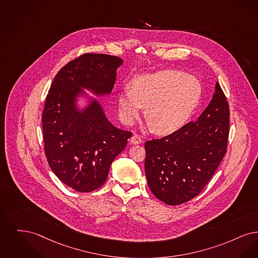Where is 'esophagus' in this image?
I'll return each instance as SVG.
<instances>
[{"mask_svg":"<svg viewBox=\"0 0 258 258\" xmlns=\"http://www.w3.org/2000/svg\"><path fill=\"white\" fill-rule=\"evenodd\" d=\"M130 142H131L132 145H139V144H141L143 141H142V139H141V137H140L139 135L136 134L130 139Z\"/></svg>","mask_w":258,"mask_h":258,"instance_id":"esophagus-1","label":"esophagus"}]
</instances>
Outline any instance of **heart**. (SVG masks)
<instances>
[{"label":"heart","instance_id":"heart-1","mask_svg":"<svg viewBox=\"0 0 258 258\" xmlns=\"http://www.w3.org/2000/svg\"><path fill=\"white\" fill-rule=\"evenodd\" d=\"M199 80L177 70H159L135 78L131 90L118 96L119 113L132 124L146 106V118L158 134H170L181 128L201 99Z\"/></svg>","mask_w":258,"mask_h":258}]
</instances>
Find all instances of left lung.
<instances>
[{"label": "left lung", "instance_id": "8db88e82", "mask_svg": "<svg viewBox=\"0 0 258 258\" xmlns=\"http://www.w3.org/2000/svg\"><path fill=\"white\" fill-rule=\"evenodd\" d=\"M228 134L229 106L217 83L213 99L198 120L146 142L145 169L152 194L168 205L200 195L226 153Z\"/></svg>", "mask_w": 258, "mask_h": 258}]
</instances>
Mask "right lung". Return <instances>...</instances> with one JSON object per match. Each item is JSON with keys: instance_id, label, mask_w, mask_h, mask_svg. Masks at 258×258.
<instances>
[{"instance_id": "obj_1", "label": "right lung", "mask_w": 258, "mask_h": 258, "mask_svg": "<svg viewBox=\"0 0 258 258\" xmlns=\"http://www.w3.org/2000/svg\"><path fill=\"white\" fill-rule=\"evenodd\" d=\"M122 62L118 56L84 54L57 72L46 96L41 117L45 155L57 178L77 191L100 188L133 135L114 127L96 100L83 111L76 107L82 88L109 94Z\"/></svg>"}]
</instances>
